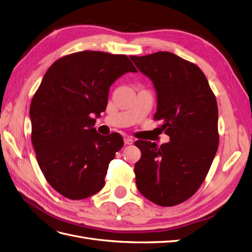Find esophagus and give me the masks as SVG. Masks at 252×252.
Returning <instances> with one entry per match:
<instances>
[{"mask_svg": "<svg viewBox=\"0 0 252 252\" xmlns=\"http://www.w3.org/2000/svg\"><path fill=\"white\" fill-rule=\"evenodd\" d=\"M133 139L132 138H130V136H125V139H124V143H125V145H131V144H133Z\"/></svg>", "mask_w": 252, "mask_h": 252, "instance_id": "34e87169", "label": "esophagus"}]
</instances>
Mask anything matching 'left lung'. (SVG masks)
<instances>
[{"mask_svg":"<svg viewBox=\"0 0 252 252\" xmlns=\"http://www.w3.org/2000/svg\"><path fill=\"white\" fill-rule=\"evenodd\" d=\"M140 71L154 82L162 130L170 142L158 146L139 140L141 158L134 165L139 191L163 207L191 197L207 175L219 147L218 104L204 72L168 51L130 56Z\"/></svg>","mask_w":252,"mask_h":252,"instance_id":"obj_1","label":"left lung"}]
</instances>
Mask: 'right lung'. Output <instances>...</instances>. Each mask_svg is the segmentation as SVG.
<instances>
[{
    "label": "right lung",
    "mask_w": 252,
    "mask_h": 252,
    "mask_svg": "<svg viewBox=\"0 0 252 252\" xmlns=\"http://www.w3.org/2000/svg\"><path fill=\"white\" fill-rule=\"evenodd\" d=\"M136 72L125 55L80 51L57 60L30 104L32 142L50 186L83 200L105 185L109 163L124 145L122 135L97 133L94 117L106 109L111 84Z\"/></svg>",
    "instance_id": "add662e5"
}]
</instances>
